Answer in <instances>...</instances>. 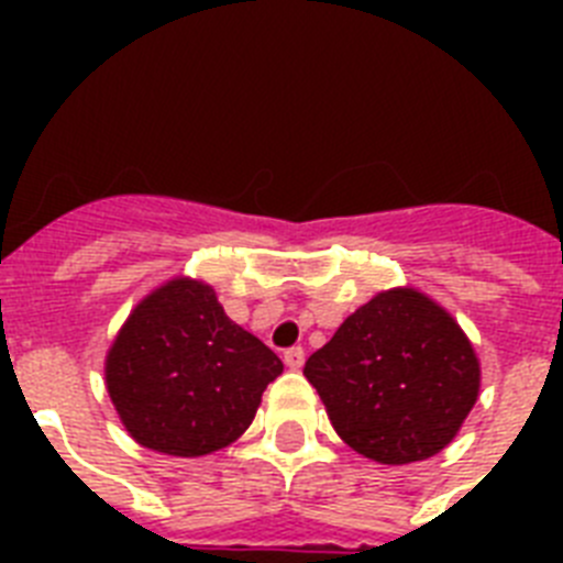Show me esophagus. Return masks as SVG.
Returning <instances> with one entry per match:
<instances>
[{
  "label": "esophagus",
  "instance_id": "esophagus-1",
  "mask_svg": "<svg viewBox=\"0 0 563 563\" xmlns=\"http://www.w3.org/2000/svg\"><path fill=\"white\" fill-rule=\"evenodd\" d=\"M285 363L287 369H301V366H305V350H301V346H290V350L285 352Z\"/></svg>",
  "mask_w": 563,
  "mask_h": 563
}]
</instances>
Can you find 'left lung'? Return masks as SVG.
<instances>
[{
    "mask_svg": "<svg viewBox=\"0 0 563 563\" xmlns=\"http://www.w3.org/2000/svg\"><path fill=\"white\" fill-rule=\"evenodd\" d=\"M305 377L352 451L380 465L440 454L474 409V343L417 287L380 290L307 357Z\"/></svg>",
    "mask_w": 563,
    "mask_h": 563,
    "instance_id": "left-lung-1",
    "label": "left lung"
}]
</instances>
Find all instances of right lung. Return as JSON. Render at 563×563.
<instances>
[{
    "mask_svg": "<svg viewBox=\"0 0 563 563\" xmlns=\"http://www.w3.org/2000/svg\"><path fill=\"white\" fill-rule=\"evenodd\" d=\"M282 372L276 352L225 316L213 287L188 276L137 301L103 363L123 429L168 456L228 449Z\"/></svg>",
    "mask_w": 563,
    "mask_h": 563,
    "instance_id": "obj_1",
    "label": "right lung"
}]
</instances>
